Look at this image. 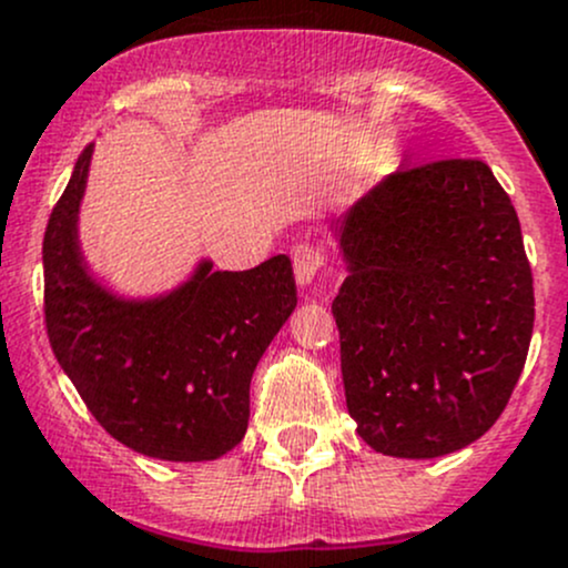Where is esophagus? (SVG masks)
Here are the masks:
<instances>
[{"instance_id":"34e87169","label":"esophagus","mask_w":568,"mask_h":568,"mask_svg":"<svg viewBox=\"0 0 568 568\" xmlns=\"http://www.w3.org/2000/svg\"><path fill=\"white\" fill-rule=\"evenodd\" d=\"M294 274L300 280V285H310L315 277H318L321 268L326 266V253L321 244L315 242H300L294 247Z\"/></svg>"}]
</instances>
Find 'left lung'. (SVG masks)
<instances>
[{"label": "left lung", "mask_w": 568, "mask_h": 568, "mask_svg": "<svg viewBox=\"0 0 568 568\" xmlns=\"http://www.w3.org/2000/svg\"><path fill=\"white\" fill-rule=\"evenodd\" d=\"M332 302L356 433L389 457L463 449L504 414L534 334V274L511 199L481 160L375 184L337 223Z\"/></svg>", "instance_id": "8db88e82"}]
</instances>
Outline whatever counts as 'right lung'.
Returning a JSON list of instances; mask_svg holds the SVG:
<instances>
[{"instance_id": "1", "label": "right lung", "mask_w": 568, "mask_h": 568, "mask_svg": "<svg viewBox=\"0 0 568 568\" xmlns=\"http://www.w3.org/2000/svg\"><path fill=\"white\" fill-rule=\"evenodd\" d=\"M92 143L83 146L43 236L45 329L87 408L119 444L171 463L231 452L250 419V378L296 307L288 255L247 272L193 277L158 300H119L89 277L79 206Z\"/></svg>"}]
</instances>
